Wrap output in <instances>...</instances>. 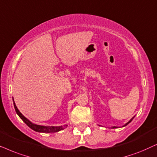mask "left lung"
Segmentation results:
<instances>
[{"mask_svg": "<svg viewBox=\"0 0 157 157\" xmlns=\"http://www.w3.org/2000/svg\"><path fill=\"white\" fill-rule=\"evenodd\" d=\"M133 118H134V117H133V118H131V120H130V121H129L128 123H126V124H125L124 126H127V125H128V124H129V123H131V121H132V120H133ZM117 128V127H116V126H113V127H112V128Z\"/></svg>", "mask_w": 157, "mask_h": 157, "instance_id": "left-lung-1", "label": "left lung"}]
</instances>
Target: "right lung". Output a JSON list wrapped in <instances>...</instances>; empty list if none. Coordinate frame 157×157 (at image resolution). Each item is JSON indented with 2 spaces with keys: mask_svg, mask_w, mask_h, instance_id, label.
Instances as JSON below:
<instances>
[{
  "mask_svg": "<svg viewBox=\"0 0 157 157\" xmlns=\"http://www.w3.org/2000/svg\"><path fill=\"white\" fill-rule=\"evenodd\" d=\"M13 105L15 108L16 113L18 114V116L22 119V121L28 126L29 128L32 129V130L36 131V132L39 133H55L58 132V131H62L67 128V125H64V126H40V125H37L33 124L32 122H31L29 119H27L24 116H23V114L21 113L18 109L16 107L15 102L13 100Z\"/></svg>",
  "mask_w": 157,
  "mask_h": 157,
  "instance_id": "obj_1",
  "label": "right lung"
}]
</instances>
